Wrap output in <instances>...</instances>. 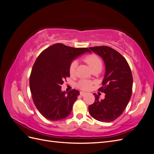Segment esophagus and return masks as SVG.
I'll return each mask as SVG.
<instances>
[{
    "instance_id": "34e87169",
    "label": "esophagus",
    "mask_w": 154,
    "mask_h": 154,
    "mask_svg": "<svg viewBox=\"0 0 154 154\" xmlns=\"http://www.w3.org/2000/svg\"><path fill=\"white\" fill-rule=\"evenodd\" d=\"M87 94L86 92H80V96H84Z\"/></svg>"
}]
</instances>
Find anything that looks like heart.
Masks as SVG:
<instances>
[{
	"instance_id": "obj_1",
	"label": "heart",
	"mask_w": 154,
	"mask_h": 154,
	"mask_svg": "<svg viewBox=\"0 0 154 154\" xmlns=\"http://www.w3.org/2000/svg\"><path fill=\"white\" fill-rule=\"evenodd\" d=\"M85 62L88 65L91 69L92 71L94 70H100L101 71L103 66L100 57H97L96 54H91L87 56L85 58ZM77 67V62L73 61L69 67V72L71 74H74L76 71V68ZM92 85V82L85 80H82L79 82L78 86L82 90L87 91L89 90Z\"/></svg>"
}]
</instances>
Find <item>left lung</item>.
Returning <instances> with one entry per match:
<instances>
[{"label":"left lung","mask_w":154,"mask_h":154,"mask_svg":"<svg viewBox=\"0 0 154 154\" xmlns=\"http://www.w3.org/2000/svg\"><path fill=\"white\" fill-rule=\"evenodd\" d=\"M103 59L105 73L99 91L103 92V100L94 94L95 101L88 106L91 116L101 122H113L122 115L132 96L133 78L127 60L118 51L108 46L89 48Z\"/></svg>","instance_id":"1"}]
</instances>
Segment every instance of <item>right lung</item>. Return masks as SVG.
<instances>
[{"mask_svg": "<svg viewBox=\"0 0 154 154\" xmlns=\"http://www.w3.org/2000/svg\"><path fill=\"white\" fill-rule=\"evenodd\" d=\"M88 48H74L62 44L50 46L40 53L32 66L29 78L30 90L36 109L44 118L59 121L67 118L80 92L72 90L66 94L61 85L70 76L72 62Z\"/></svg>", "mask_w": 154, "mask_h": 154, "instance_id": "1", "label": "right lung"}]
</instances>
